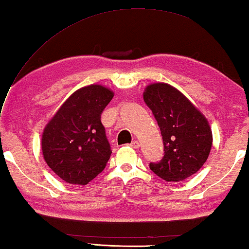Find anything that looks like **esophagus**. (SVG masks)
<instances>
[{
    "instance_id": "esophagus-1",
    "label": "esophagus",
    "mask_w": 249,
    "mask_h": 249,
    "mask_svg": "<svg viewBox=\"0 0 249 249\" xmlns=\"http://www.w3.org/2000/svg\"><path fill=\"white\" fill-rule=\"evenodd\" d=\"M130 146H131V147H134V149H139L140 144H139V142H138V141H137V140H134V141L131 142V143H130Z\"/></svg>"
}]
</instances>
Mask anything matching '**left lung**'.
Listing matches in <instances>:
<instances>
[{"label":"left lung","mask_w":249,"mask_h":249,"mask_svg":"<svg viewBox=\"0 0 249 249\" xmlns=\"http://www.w3.org/2000/svg\"><path fill=\"white\" fill-rule=\"evenodd\" d=\"M143 99L160 128L162 160L150 169L167 182H181L204 165L213 143L212 129L205 116L178 89L168 83L147 86Z\"/></svg>","instance_id":"left-lung-1"}]
</instances>
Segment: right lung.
<instances>
[{"label": "right lung", "mask_w": 249, "mask_h": 249, "mask_svg": "<svg viewBox=\"0 0 249 249\" xmlns=\"http://www.w3.org/2000/svg\"><path fill=\"white\" fill-rule=\"evenodd\" d=\"M113 95L100 84L79 89L46 125L41 137L44 160L66 183L87 185L107 165L112 152L100 115Z\"/></svg>", "instance_id": "right-lung-1"}]
</instances>
